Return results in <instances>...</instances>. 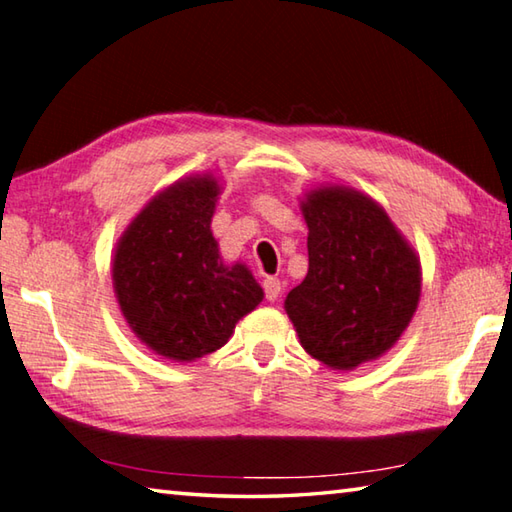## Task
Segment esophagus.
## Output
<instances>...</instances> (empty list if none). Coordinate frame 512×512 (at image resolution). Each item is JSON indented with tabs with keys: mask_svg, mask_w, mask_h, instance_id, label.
Segmentation results:
<instances>
[{
	"mask_svg": "<svg viewBox=\"0 0 512 512\" xmlns=\"http://www.w3.org/2000/svg\"><path fill=\"white\" fill-rule=\"evenodd\" d=\"M264 293H266V300L275 302L277 297L282 293V282L277 280V277H266L264 280Z\"/></svg>",
	"mask_w": 512,
	"mask_h": 512,
	"instance_id": "obj_1",
	"label": "esophagus"
}]
</instances>
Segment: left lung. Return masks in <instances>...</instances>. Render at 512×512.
Here are the masks:
<instances>
[{"instance_id":"8db88e82","label":"left lung","mask_w":512,"mask_h":512,"mask_svg":"<svg viewBox=\"0 0 512 512\" xmlns=\"http://www.w3.org/2000/svg\"><path fill=\"white\" fill-rule=\"evenodd\" d=\"M309 273L284 309L315 360L349 371L396 345L421 297V262L387 212L353 188L327 185L300 203Z\"/></svg>"}]
</instances>
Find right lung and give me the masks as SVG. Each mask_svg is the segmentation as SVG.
I'll return each mask as SVG.
<instances>
[{
	"instance_id": "1",
	"label": "right lung",
	"mask_w": 512,
	"mask_h": 512,
	"mask_svg": "<svg viewBox=\"0 0 512 512\" xmlns=\"http://www.w3.org/2000/svg\"><path fill=\"white\" fill-rule=\"evenodd\" d=\"M217 197L212 174L172 183L138 212L114 250L111 280L129 329L174 362L224 347L264 300L244 264L221 262L210 230Z\"/></svg>"
}]
</instances>
